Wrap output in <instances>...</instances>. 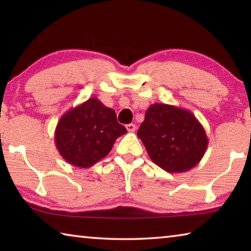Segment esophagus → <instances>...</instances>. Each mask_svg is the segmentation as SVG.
<instances>
[{"label":"esophagus","mask_w":251,"mask_h":251,"mask_svg":"<svg viewBox=\"0 0 251 251\" xmlns=\"http://www.w3.org/2000/svg\"><path fill=\"white\" fill-rule=\"evenodd\" d=\"M126 128H127V130L129 131V133H133V131L136 130V125L135 124H128V125H126Z\"/></svg>","instance_id":"esophagus-1"}]
</instances>
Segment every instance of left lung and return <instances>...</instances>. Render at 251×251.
Here are the masks:
<instances>
[{"label":"left lung","mask_w":251,"mask_h":251,"mask_svg":"<svg viewBox=\"0 0 251 251\" xmlns=\"http://www.w3.org/2000/svg\"><path fill=\"white\" fill-rule=\"evenodd\" d=\"M151 159L168 173H184L201 160L208 147L202 125L189 110L152 104L137 130Z\"/></svg>","instance_id":"1"}]
</instances>
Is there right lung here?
Listing matches in <instances>:
<instances>
[{
  "mask_svg": "<svg viewBox=\"0 0 251 251\" xmlns=\"http://www.w3.org/2000/svg\"><path fill=\"white\" fill-rule=\"evenodd\" d=\"M126 133L118 124L115 110L92 97L61 117L54 141L67 163L88 168L107 156L116 139Z\"/></svg>",
  "mask_w": 251,
  "mask_h": 251,
  "instance_id": "1",
  "label": "right lung"
}]
</instances>
